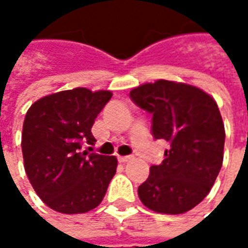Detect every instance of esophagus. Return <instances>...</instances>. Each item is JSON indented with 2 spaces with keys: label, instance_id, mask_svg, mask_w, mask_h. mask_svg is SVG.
Returning <instances> with one entry per match:
<instances>
[{
  "label": "esophagus",
  "instance_id": "1",
  "mask_svg": "<svg viewBox=\"0 0 248 248\" xmlns=\"http://www.w3.org/2000/svg\"><path fill=\"white\" fill-rule=\"evenodd\" d=\"M131 160H134V156H119L120 163H128Z\"/></svg>",
  "mask_w": 248,
  "mask_h": 248
}]
</instances>
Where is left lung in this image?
<instances>
[{
    "label": "left lung",
    "mask_w": 248,
    "mask_h": 248,
    "mask_svg": "<svg viewBox=\"0 0 248 248\" xmlns=\"http://www.w3.org/2000/svg\"><path fill=\"white\" fill-rule=\"evenodd\" d=\"M129 98L152 114L153 138L170 143L163 163L150 167L138 187L139 199L156 213L184 214L208 195L222 167L219 109L200 88L167 80L134 88Z\"/></svg>",
    "instance_id": "left-lung-1"
}]
</instances>
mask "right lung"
<instances>
[{
    "label": "right lung",
    "instance_id": "1",
    "mask_svg": "<svg viewBox=\"0 0 248 248\" xmlns=\"http://www.w3.org/2000/svg\"><path fill=\"white\" fill-rule=\"evenodd\" d=\"M110 91H61L31 105L22 134L24 170L45 204L63 214L98 207L116 174L117 158L81 152L95 145L91 128Z\"/></svg>",
    "mask_w": 248,
    "mask_h": 248
}]
</instances>
